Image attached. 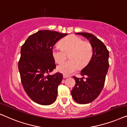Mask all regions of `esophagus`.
I'll use <instances>...</instances> for the list:
<instances>
[{
	"mask_svg": "<svg viewBox=\"0 0 127 127\" xmlns=\"http://www.w3.org/2000/svg\"><path fill=\"white\" fill-rule=\"evenodd\" d=\"M68 77H69L68 75H65V74L63 75V78H68Z\"/></svg>",
	"mask_w": 127,
	"mask_h": 127,
	"instance_id": "esophagus-1",
	"label": "esophagus"
}]
</instances>
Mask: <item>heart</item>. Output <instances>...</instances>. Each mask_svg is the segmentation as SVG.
<instances>
[{
	"label": "heart",
	"mask_w": 127,
	"mask_h": 127,
	"mask_svg": "<svg viewBox=\"0 0 127 127\" xmlns=\"http://www.w3.org/2000/svg\"><path fill=\"white\" fill-rule=\"evenodd\" d=\"M62 47L54 46L52 53L55 62L61 64L67 58L69 54L70 60L58 67V70L68 75L75 71L78 67L83 68L92 59L93 55V48L87 41H83L81 37L71 35L62 40Z\"/></svg>",
	"instance_id": "obj_1"
}]
</instances>
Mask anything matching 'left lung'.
Wrapping results in <instances>:
<instances>
[{
	"label": "left lung",
	"instance_id": "1",
	"mask_svg": "<svg viewBox=\"0 0 127 127\" xmlns=\"http://www.w3.org/2000/svg\"><path fill=\"white\" fill-rule=\"evenodd\" d=\"M76 34L86 37L93 48L92 59L81 72L82 76H87L86 80L84 81L83 78L73 76L76 83L71 92L73 99L76 102L86 104L97 98L102 90L109 66V54L104 44L93 34Z\"/></svg>",
	"mask_w": 127,
	"mask_h": 127
}]
</instances>
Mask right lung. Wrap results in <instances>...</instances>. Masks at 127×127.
<instances>
[{"label":"right lung","instance_id":"obj_1","mask_svg":"<svg viewBox=\"0 0 127 127\" xmlns=\"http://www.w3.org/2000/svg\"><path fill=\"white\" fill-rule=\"evenodd\" d=\"M66 35L40 30L30 35L21 46L18 62L21 83L29 97L38 104L51 105L56 99L63 75L49 74L56 67L52 51L58 41Z\"/></svg>","mask_w":127,"mask_h":127}]
</instances>
